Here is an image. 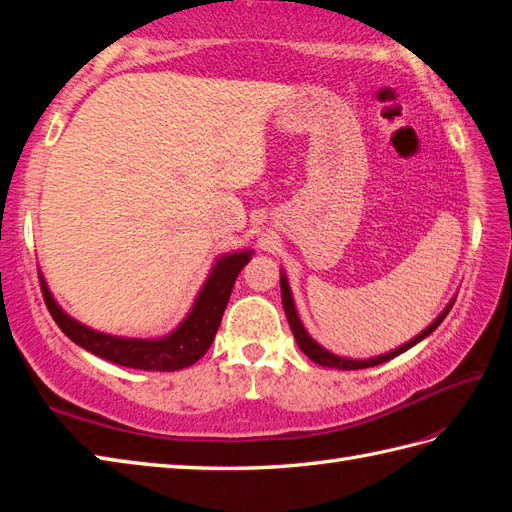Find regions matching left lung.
Returning a JSON list of instances; mask_svg holds the SVG:
<instances>
[{
  "mask_svg": "<svg viewBox=\"0 0 512 512\" xmlns=\"http://www.w3.org/2000/svg\"><path fill=\"white\" fill-rule=\"evenodd\" d=\"M279 284H281V303H284V312H286V319H288V325H290V330H292V334H295V341H297V345H299V350L306 354L310 361H314L317 365H321V367H332V369H365V367H374V365H380V363H387V361H391V358H396L398 354H402V352H407L409 347H413V345H418L422 339H427V336L438 328V325L444 321V317H447L449 314V310L453 308V303H455V295L449 303H447V308H444L436 319H433L427 328H424L420 334H416L413 336L411 341H407V343H402L400 347H396V350H389V352H385V354H378V356H372V358H347V356H339V354H334V352H330V350H325V347L321 345V343H317L312 339V336L308 334V330L303 328V323H301V319H299V312H297V306H295V299H292V290H290V284H288V277H286V273H284V268L279 270Z\"/></svg>",
  "mask_w": 512,
  "mask_h": 512,
  "instance_id": "8db88e82",
  "label": "left lung"
}]
</instances>
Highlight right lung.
<instances>
[{
	"mask_svg": "<svg viewBox=\"0 0 512 512\" xmlns=\"http://www.w3.org/2000/svg\"><path fill=\"white\" fill-rule=\"evenodd\" d=\"M253 253V248H239L217 255L187 317L169 334L156 336V339L107 334L76 321L59 306L46 279L41 277L43 297H46V306L63 334L76 345H81L83 350L123 367L145 369V372H176V369H184L200 361L211 347L239 270L250 262Z\"/></svg>",
	"mask_w": 512,
	"mask_h": 512,
	"instance_id": "1",
	"label": "right lung"
}]
</instances>
